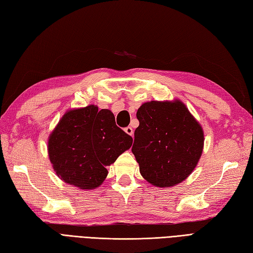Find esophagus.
Listing matches in <instances>:
<instances>
[{
    "mask_svg": "<svg viewBox=\"0 0 253 253\" xmlns=\"http://www.w3.org/2000/svg\"><path fill=\"white\" fill-rule=\"evenodd\" d=\"M125 132L127 133V134H129V136H133V129L131 128V127H126L125 128Z\"/></svg>",
    "mask_w": 253,
    "mask_h": 253,
    "instance_id": "obj_1",
    "label": "esophagus"
}]
</instances>
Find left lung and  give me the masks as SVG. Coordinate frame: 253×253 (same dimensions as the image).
<instances>
[{
    "label": "left lung",
    "mask_w": 253,
    "mask_h": 253,
    "mask_svg": "<svg viewBox=\"0 0 253 253\" xmlns=\"http://www.w3.org/2000/svg\"><path fill=\"white\" fill-rule=\"evenodd\" d=\"M137 119L131 151L141 175L157 187L184 181L203 153L205 138L199 122L179 99L144 102Z\"/></svg>",
    "instance_id": "left-lung-1"
}]
</instances>
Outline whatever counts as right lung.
Wrapping results in <instances>:
<instances>
[{"label": "right lung", "instance_id": "right-lung-1", "mask_svg": "<svg viewBox=\"0 0 253 253\" xmlns=\"http://www.w3.org/2000/svg\"><path fill=\"white\" fill-rule=\"evenodd\" d=\"M131 144L132 138L116 126L110 110L90 104L64 113L49 134L47 150L58 177L88 191L103 183L107 167Z\"/></svg>", "mask_w": 253, "mask_h": 253}]
</instances>
